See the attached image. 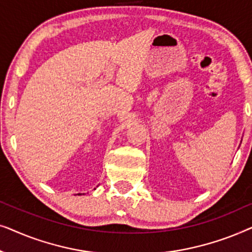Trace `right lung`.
<instances>
[{
  "label": "right lung",
  "instance_id": "obj_1",
  "mask_svg": "<svg viewBox=\"0 0 252 252\" xmlns=\"http://www.w3.org/2000/svg\"><path fill=\"white\" fill-rule=\"evenodd\" d=\"M78 195H80V194H78Z\"/></svg>",
  "mask_w": 252,
  "mask_h": 252
}]
</instances>
